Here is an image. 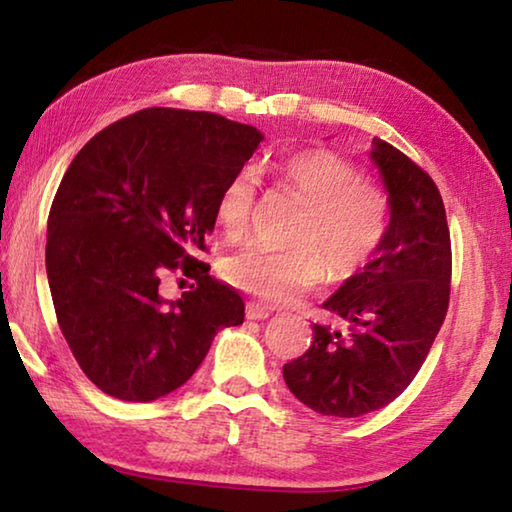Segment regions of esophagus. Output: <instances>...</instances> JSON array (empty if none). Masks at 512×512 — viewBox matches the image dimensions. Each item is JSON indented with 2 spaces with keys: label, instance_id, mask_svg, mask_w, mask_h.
<instances>
[{
  "label": "esophagus",
  "instance_id": "34e87169",
  "mask_svg": "<svg viewBox=\"0 0 512 512\" xmlns=\"http://www.w3.org/2000/svg\"><path fill=\"white\" fill-rule=\"evenodd\" d=\"M271 316V311L259 305V302H248L246 305V318L248 320H264Z\"/></svg>",
  "mask_w": 512,
  "mask_h": 512
}]
</instances>
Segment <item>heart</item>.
<instances>
[{
  "label": "heart",
  "mask_w": 512,
  "mask_h": 512,
  "mask_svg": "<svg viewBox=\"0 0 512 512\" xmlns=\"http://www.w3.org/2000/svg\"><path fill=\"white\" fill-rule=\"evenodd\" d=\"M277 183L307 205L293 244L275 250L253 244L223 259L232 287L268 305H289L329 277L350 280L366 268L391 228V201L363 173L332 151H300L277 164ZM257 178L250 167L225 180L216 196V221L230 239L250 230Z\"/></svg>",
  "instance_id": "heart-1"
}]
</instances>
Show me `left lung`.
Segmentation results:
<instances>
[{
	"instance_id": "left-lung-1",
	"label": "left lung",
	"mask_w": 512,
	"mask_h": 512,
	"mask_svg": "<svg viewBox=\"0 0 512 512\" xmlns=\"http://www.w3.org/2000/svg\"><path fill=\"white\" fill-rule=\"evenodd\" d=\"M370 158L391 201V228L375 259L323 302L345 329L314 325V341L282 375L323 415L359 418L411 384L449 307L452 241L443 196L411 158L372 140Z\"/></svg>"
}]
</instances>
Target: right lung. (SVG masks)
Listing matches in <instances>:
<instances>
[{"mask_svg":"<svg viewBox=\"0 0 512 512\" xmlns=\"http://www.w3.org/2000/svg\"><path fill=\"white\" fill-rule=\"evenodd\" d=\"M264 135L214 112L146 108L76 153L47 221V277L65 341L94 386L153 402L183 386L244 300L207 275L216 196ZM167 270L194 276L176 303Z\"/></svg>","mask_w":512,"mask_h":512,"instance_id":"1","label":"right lung"}]
</instances>
